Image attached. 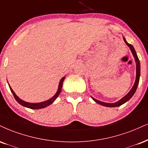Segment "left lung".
Instances as JSON below:
<instances>
[{
	"instance_id": "obj_1",
	"label": "left lung",
	"mask_w": 148,
	"mask_h": 148,
	"mask_svg": "<svg viewBox=\"0 0 148 148\" xmlns=\"http://www.w3.org/2000/svg\"><path fill=\"white\" fill-rule=\"evenodd\" d=\"M123 40L124 41H125V44L127 45L128 47H130V50L132 51V53L133 56L134 57V59H135V61H136V80H135V83L134 84V86L132 87V88L131 89V90L128 93L126 94L124 97H123L121 100H119V101H117V102L116 103H104V102H102V101H100L99 100H97V99H94L92 97V99H93V100L95 101L96 103H99V104L101 105V106H106V107H109V108H114V107H119L120 106H121V105L124 104V103L127 102L130 100V99H131L132 97V96L134 95L135 92H136V88L137 87H138V83H139V79H140V62H139V59H138V56H137V54L136 53V51H135L134 47H133L132 45H131V44H129L128 42L126 41L125 38L123 37Z\"/></svg>"
}]
</instances>
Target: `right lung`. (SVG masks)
<instances>
[{
    "instance_id": "1",
    "label": "right lung",
    "mask_w": 148,
    "mask_h": 148,
    "mask_svg": "<svg viewBox=\"0 0 148 148\" xmlns=\"http://www.w3.org/2000/svg\"><path fill=\"white\" fill-rule=\"evenodd\" d=\"M65 76H64V77H63L61 79H60V83H59V85H58V90H57L56 93L55 94V95L54 96V97H51L50 99H48L47 101H43V102H41V103H28V102H26V101H23L22 99H21L18 97H17L16 94L14 93V92L13 91V90H12L10 85H9V87H10V90H11L12 94H13V95H14V98H15V99L16 100V101L19 103V104L21 105V106L26 107V108H30V109H33V110L42 109V108H45V107L49 106V105L51 104V103L54 102V101L57 99V97H58V95L60 94V92H61L62 86H63V82L64 81V79H65Z\"/></svg>"
}]
</instances>
